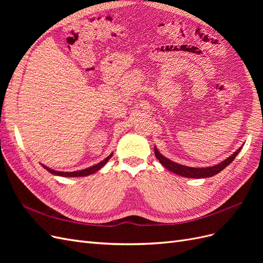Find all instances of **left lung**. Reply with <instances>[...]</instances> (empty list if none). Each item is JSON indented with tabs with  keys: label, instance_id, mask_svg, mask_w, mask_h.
Masks as SVG:
<instances>
[{
	"label": "left lung",
	"instance_id": "1",
	"mask_svg": "<svg viewBox=\"0 0 263 263\" xmlns=\"http://www.w3.org/2000/svg\"><path fill=\"white\" fill-rule=\"evenodd\" d=\"M241 150V147L238 149L237 151L228 157L226 160H224L222 162H220L217 165L214 166H209V168H191V166H185L183 164H179L173 162L171 160H169L168 158L163 157L159 151L157 150V148L155 147V155L157 157V159L159 161L161 162V164L164 166L165 169H168L169 171L179 174L181 177H185V178H194V179H201V178H210L217 174L218 172H220L221 170H224L228 164L232 163L234 161V159L237 157V155L239 154V151Z\"/></svg>",
	"mask_w": 263,
	"mask_h": 263
}]
</instances>
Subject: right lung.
<instances>
[{
  "mask_svg": "<svg viewBox=\"0 0 263 263\" xmlns=\"http://www.w3.org/2000/svg\"><path fill=\"white\" fill-rule=\"evenodd\" d=\"M110 157H112V155H109L107 158L104 159V160L99 162L98 164H95L93 166H90V168L84 169V170H80V171H74V172H60V171H54L50 168H47L46 165H43V166L47 171H49L52 174H55V176H60V177H85V176H90V174L99 171L102 168V166L109 160Z\"/></svg>",
  "mask_w": 263,
  "mask_h": 263,
  "instance_id": "right-lung-1",
  "label": "right lung"
}]
</instances>
